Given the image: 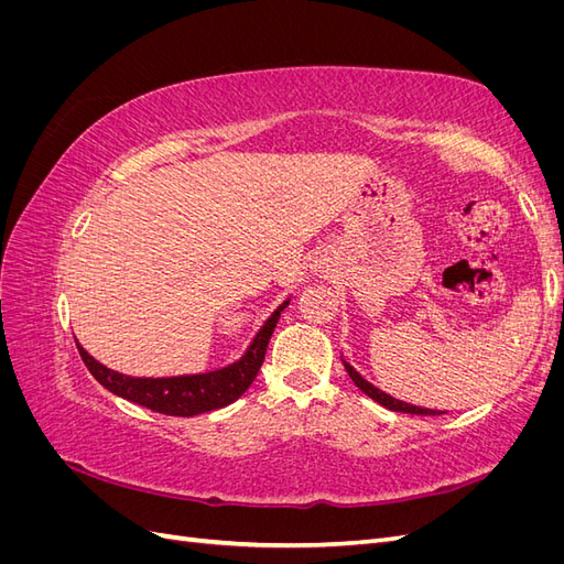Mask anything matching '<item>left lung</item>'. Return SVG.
<instances>
[{
  "instance_id": "1",
  "label": "left lung",
  "mask_w": 564,
  "mask_h": 564,
  "mask_svg": "<svg viewBox=\"0 0 564 564\" xmlns=\"http://www.w3.org/2000/svg\"><path fill=\"white\" fill-rule=\"evenodd\" d=\"M340 360H344V355H340ZM344 367L348 371V377L352 379V383L360 388L367 398H371L373 402H379L381 406L390 409V412H404V414H416V416H440V414H447L442 412V409H425V406H416V404H409V402H402L398 398L388 395V392H383L381 388H377L373 383H369L360 371H357L350 362L344 360Z\"/></svg>"
}]
</instances>
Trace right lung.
<instances>
[{
	"label": "right lung",
	"mask_w": 564,
	"mask_h": 564,
	"mask_svg": "<svg viewBox=\"0 0 564 564\" xmlns=\"http://www.w3.org/2000/svg\"><path fill=\"white\" fill-rule=\"evenodd\" d=\"M289 301H292V296L284 299L270 313V317L261 324V329L253 334L249 346L235 362L212 371L181 373V377H129V373H119L106 365H100L79 344L77 350L84 365L91 371V377L100 386L108 388L112 395L148 406L152 412L166 416H197L235 402L253 383L256 373H259L263 365L268 340L272 332H275L280 313L286 308Z\"/></svg>",
	"instance_id": "add662e5"
}]
</instances>
